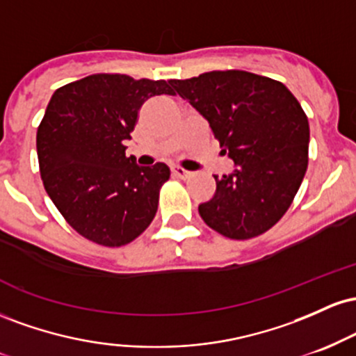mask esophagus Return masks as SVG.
Wrapping results in <instances>:
<instances>
[{
  "instance_id": "1",
  "label": "esophagus",
  "mask_w": 356,
  "mask_h": 356,
  "mask_svg": "<svg viewBox=\"0 0 356 356\" xmlns=\"http://www.w3.org/2000/svg\"><path fill=\"white\" fill-rule=\"evenodd\" d=\"M172 174L179 179H189L192 175V172H189V170H186V169H182V167H172Z\"/></svg>"
}]
</instances>
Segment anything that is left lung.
Instances as JSON below:
<instances>
[{"instance_id": "obj_1", "label": "left lung", "mask_w": 356, "mask_h": 356, "mask_svg": "<svg viewBox=\"0 0 356 356\" xmlns=\"http://www.w3.org/2000/svg\"><path fill=\"white\" fill-rule=\"evenodd\" d=\"M175 92L209 122L236 169L216 179L199 204L207 226L229 239L263 234L291 206L308 167L309 124L281 81L243 70L170 80Z\"/></svg>"}]
</instances>
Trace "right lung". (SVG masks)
Segmentation results:
<instances>
[{
  "label": "right lung",
  "instance_id": "add662e5",
  "mask_svg": "<svg viewBox=\"0 0 356 356\" xmlns=\"http://www.w3.org/2000/svg\"><path fill=\"white\" fill-rule=\"evenodd\" d=\"M174 95L165 80L97 73L51 95L36 132L40 174L48 195L79 234L118 248L140 236L157 212L170 169L125 157L124 140L145 100Z\"/></svg>",
  "mask_w": 356,
  "mask_h": 356
}]
</instances>
